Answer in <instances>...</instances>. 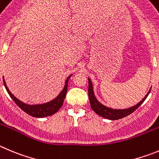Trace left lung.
I'll return each instance as SVG.
<instances>
[{
	"instance_id": "left-lung-1",
	"label": "left lung",
	"mask_w": 159,
	"mask_h": 159,
	"mask_svg": "<svg viewBox=\"0 0 159 159\" xmlns=\"http://www.w3.org/2000/svg\"><path fill=\"white\" fill-rule=\"evenodd\" d=\"M88 79L89 98V102L92 109H93L97 115H100V116L110 120L121 119V118H125V117L128 116L130 114L133 113V111H136V110L143 103V101L146 100V98L148 97V96L149 95L151 89H150L148 94L144 96V98H143V100H142L140 103H138L137 104L135 105V106L131 107L129 108H127V109H112V108H110L104 106V105L102 104L101 103H100V102L98 101V100L96 98V96H95L94 91H93V83H92L90 78H88Z\"/></svg>"
}]
</instances>
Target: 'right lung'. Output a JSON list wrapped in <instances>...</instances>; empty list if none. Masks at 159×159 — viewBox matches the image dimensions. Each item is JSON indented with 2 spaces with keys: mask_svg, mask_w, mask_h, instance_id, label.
<instances>
[{
  "mask_svg": "<svg viewBox=\"0 0 159 159\" xmlns=\"http://www.w3.org/2000/svg\"><path fill=\"white\" fill-rule=\"evenodd\" d=\"M72 75H70L67 78H66V81H65V85L63 87V90L60 92L59 95L56 96L55 99L49 102L44 103H41V104H27L21 100H19V99L16 97L8 89L7 84H6L5 81L3 77V81H4V87H5L6 90L9 94L10 97L13 100V101L21 108L24 112L28 114L29 115L32 117H35V118H44V117H48L50 115H54L59 110V108L61 107L63 104V101H64L65 96H66V92H67V85H68V81Z\"/></svg>",
  "mask_w": 159,
  "mask_h": 159,
  "instance_id": "1",
  "label": "right lung"
}]
</instances>
